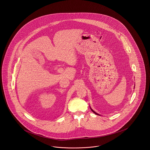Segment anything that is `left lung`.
<instances>
[{"label": "left lung", "instance_id": "8db88e82", "mask_svg": "<svg viewBox=\"0 0 150 150\" xmlns=\"http://www.w3.org/2000/svg\"><path fill=\"white\" fill-rule=\"evenodd\" d=\"M134 87H135V86H134ZM90 108H91V110H92V112H93V113H95V114H96V115H98V114H97V113H96V112H95V111H94V110H93V109H92V108H91V107H90Z\"/></svg>", "mask_w": 150, "mask_h": 150}]
</instances>
